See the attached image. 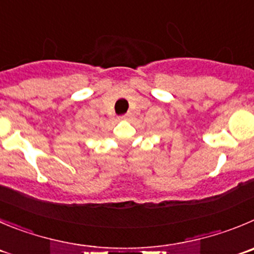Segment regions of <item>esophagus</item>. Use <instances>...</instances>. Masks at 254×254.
Returning <instances> with one entry per match:
<instances>
[{
    "instance_id": "obj_1",
    "label": "esophagus",
    "mask_w": 254,
    "mask_h": 254,
    "mask_svg": "<svg viewBox=\"0 0 254 254\" xmlns=\"http://www.w3.org/2000/svg\"><path fill=\"white\" fill-rule=\"evenodd\" d=\"M120 120H127V115H125V116H121V117H120Z\"/></svg>"
}]
</instances>
